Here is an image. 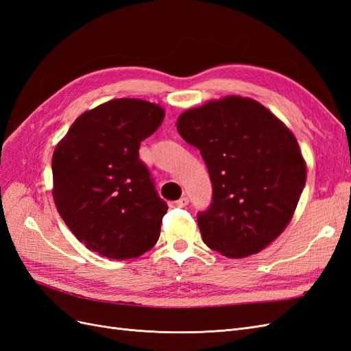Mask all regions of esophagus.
I'll use <instances>...</instances> for the list:
<instances>
[{
    "instance_id": "obj_1",
    "label": "esophagus",
    "mask_w": 351,
    "mask_h": 351,
    "mask_svg": "<svg viewBox=\"0 0 351 351\" xmlns=\"http://www.w3.org/2000/svg\"><path fill=\"white\" fill-rule=\"evenodd\" d=\"M189 205V197H180L178 200H174L171 202V206L173 208H186Z\"/></svg>"
}]
</instances>
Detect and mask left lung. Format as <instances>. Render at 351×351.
<instances>
[{"label":"left lung","instance_id":"left-lung-1","mask_svg":"<svg viewBox=\"0 0 351 351\" xmlns=\"http://www.w3.org/2000/svg\"><path fill=\"white\" fill-rule=\"evenodd\" d=\"M183 139L208 167L212 204L197 214L202 239L228 258H246L289 226L306 184V162L294 134L250 98L227 97L184 111Z\"/></svg>","mask_w":351,"mask_h":351}]
</instances>
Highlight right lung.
<instances>
[{
	"instance_id": "1",
	"label": "right lung",
	"mask_w": 351,
	"mask_h": 351,
	"mask_svg": "<svg viewBox=\"0 0 351 351\" xmlns=\"http://www.w3.org/2000/svg\"><path fill=\"white\" fill-rule=\"evenodd\" d=\"M164 117L162 107L147 101H108L83 112L52 155L58 214L101 256L137 258L158 241L168 206L139 159V146Z\"/></svg>"
}]
</instances>
